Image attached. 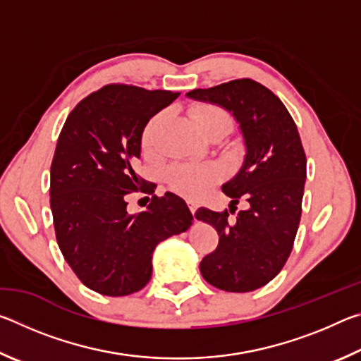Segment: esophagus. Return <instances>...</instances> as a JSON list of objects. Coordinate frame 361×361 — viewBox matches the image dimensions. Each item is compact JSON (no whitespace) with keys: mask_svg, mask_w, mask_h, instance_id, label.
<instances>
[{"mask_svg":"<svg viewBox=\"0 0 361 361\" xmlns=\"http://www.w3.org/2000/svg\"><path fill=\"white\" fill-rule=\"evenodd\" d=\"M188 205H189V210H191V213L194 215L195 210H197V204H194V202H188Z\"/></svg>","mask_w":361,"mask_h":361,"instance_id":"34e87169","label":"esophagus"}]
</instances>
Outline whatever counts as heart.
<instances>
[{"mask_svg": "<svg viewBox=\"0 0 361 361\" xmlns=\"http://www.w3.org/2000/svg\"><path fill=\"white\" fill-rule=\"evenodd\" d=\"M164 114H156L148 124H146L142 137V143L145 149H154L156 146V133ZM191 119L194 126L197 127L200 133H210L213 130H226L231 129V116L228 111L216 105H199L191 109ZM167 183L169 186L188 199H197L207 189L219 180L221 170L216 164L210 162H185L176 164L167 170Z\"/></svg>", "mask_w": 361, "mask_h": 361, "instance_id": "b5f03b06", "label": "heart"}]
</instances>
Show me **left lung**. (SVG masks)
<instances>
[{
    "instance_id": "left-lung-1",
    "label": "left lung",
    "mask_w": 361,
    "mask_h": 361,
    "mask_svg": "<svg viewBox=\"0 0 361 361\" xmlns=\"http://www.w3.org/2000/svg\"><path fill=\"white\" fill-rule=\"evenodd\" d=\"M186 95L232 113L247 149L239 173L221 189L232 199L229 211L239 200L247 209L235 222L228 210L195 212L219 235L215 252L200 261V274L224 291L258 290L282 271L301 219L307 161L298 127L279 97L248 78Z\"/></svg>"
}]
</instances>
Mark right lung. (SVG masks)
<instances>
[{
    "instance_id": "1",
    "label": "right lung",
    "mask_w": 361,
    "mask_h": 361,
    "mask_svg": "<svg viewBox=\"0 0 361 361\" xmlns=\"http://www.w3.org/2000/svg\"><path fill=\"white\" fill-rule=\"evenodd\" d=\"M180 92L108 84L66 118L51 166V210L60 252L78 279L100 295L140 291L159 242L192 224L185 200L152 195L148 210L127 213L132 192L154 194L138 176L142 135Z\"/></svg>"
}]
</instances>
